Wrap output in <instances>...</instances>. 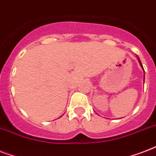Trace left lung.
<instances>
[{
	"mask_svg": "<svg viewBox=\"0 0 156 156\" xmlns=\"http://www.w3.org/2000/svg\"><path fill=\"white\" fill-rule=\"evenodd\" d=\"M138 61H139V63H140L141 66H142V68L143 69V65H142V63H141V61H140V59H139V57H138ZM144 73H145V72H144Z\"/></svg>",
	"mask_w": 156,
	"mask_h": 156,
	"instance_id": "left-lung-1",
	"label": "left lung"
}]
</instances>
